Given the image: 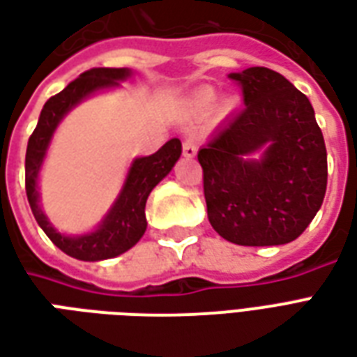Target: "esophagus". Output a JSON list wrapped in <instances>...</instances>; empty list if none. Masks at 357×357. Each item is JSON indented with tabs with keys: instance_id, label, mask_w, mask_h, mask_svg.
Instances as JSON below:
<instances>
[{
	"instance_id": "esophagus-1",
	"label": "esophagus",
	"mask_w": 357,
	"mask_h": 357,
	"mask_svg": "<svg viewBox=\"0 0 357 357\" xmlns=\"http://www.w3.org/2000/svg\"><path fill=\"white\" fill-rule=\"evenodd\" d=\"M197 155V143L193 139H185L183 141V156L187 158H193Z\"/></svg>"
}]
</instances>
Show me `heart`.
I'll return each mask as SVG.
<instances>
[{"label":"heart","mask_w":357,"mask_h":357,"mask_svg":"<svg viewBox=\"0 0 357 357\" xmlns=\"http://www.w3.org/2000/svg\"><path fill=\"white\" fill-rule=\"evenodd\" d=\"M193 105L197 110H201V112H208V110L216 105V93H214L212 89H202V91H199V93L195 95ZM233 105H235V101H227L225 107H227V109H231Z\"/></svg>","instance_id":"1"}]
</instances>
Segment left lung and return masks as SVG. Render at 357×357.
Returning a JSON list of instances; mask_svg holds the SVG:
<instances>
[{
	"instance_id": "8db88e82",
	"label": "left lung",
	"mask_w": 357,
	"mask_h": 357,
	"mask_svg": "<svg viewBox=\"0 0 357 357\" xmlns=\"http://www.w3.org/2000/svg\"><path fill=\"white\" fill-rule=\"evenodd\" d=\"M245 109L199 151L212 227L243 247L300 237L327 189V151L312 102L264 66L229 74ZM260 152L258 159L252 155Z\"/></svg>"
}]
</instances>
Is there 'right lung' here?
<instances>
[{
  "label": "right lung",
  "mask_w": 357,
  "mask_h": 357,
  "mask_svg": "<svg viewBox=\"0 0 357 357\" xmlns=\"http://www.w3.org/2000/svg\"><path fill=\"white\" fill-rule=\"evenodd\" d=\"M130 76H132L130 68L86 70L80 74V78L70 82L61 93L53 95L50 101L43 105L38 126L28 139L24 170H26V197L32 214L55 247L61 248L65 255L73 256L76 260H84V262H97V260H107V258L124 255L126 250H130L143 237V233L147 229L145 204H147L149 195L170 174L174 164L178 162L181 155V141L174 137L168 143H164L155 155L133 158L122 191L93 231L84 233V235L59 233L50 222V218L43 214L40 206L38 176L42 170L43 158L47 155L51 137L57 130V126L61 124V120L78 102L88 99L97 91L118 88L120 82L128 80Z\"/></svg>",
  "instance_id": "1"
}]
</instances>
